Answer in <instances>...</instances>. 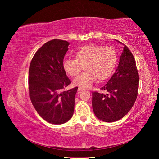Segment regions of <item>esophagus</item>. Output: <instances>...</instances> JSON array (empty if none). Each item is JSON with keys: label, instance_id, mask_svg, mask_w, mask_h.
I'll list each match as a JSON object with an SVG mask.
<instances>
[{"label": "esophagus", "instance_id": "1", "mask_svg": "<svg viewBox=\"0 0 159 159\" xmlns=\"http://www.w3.org/2000/svg\"><path fill=\"white\" fill-rule=\"evenodd\" d=\"M85 90V88H81V87H79V88H78V90L79 91H81V90Z\"/></svg>", "mask_w": 159, "mask_h": 159}]
</instances>
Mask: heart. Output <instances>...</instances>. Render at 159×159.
I'll list each match as a JSON object with an SVG mask.
<instances>
[{"mask_svg": "<svg viewBox=\"0 0 159 159\" xmlns=\"http://www.w3.org/2000/svg\"><path fill=\"white\" fill-rule=\"evenodd\" d=\"M117 54L111 47L88 45L78 48L75 59L66 58L62 61L64 71L71 76L79 75L74 80L76 85L89 88L97 79L105 80L111 76L117 64Z\"/></svg>", "mask_w": 159, "mask_h": 159, "instance_id": "1", "label": "heart"}]
</instances>
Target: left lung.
Instances as JSON below:
<instances>
[{
    "label": "left lung",
    "mask_w": 159,
    "mask_h": 159,
    "mask_svg": "<svg viewBox=\"0 0 159 159\" xmlns=\"http://www.w3.org/2000/svg\"><path fill=\"white\" fill-rule=\"evenodd\" d=\"M139 76L135 60L124 46L118 68L102 91L93 92V111L99 120L115 122L121 119L133 107L138 93Z\"/></svg>",
    "instance_id": "obj_1"
}]
</instances>
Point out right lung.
Wrapping results in <instances>:
<instances>
[{"label": "right lung", "mask_w": 159, "mask_h": 159, "mask_svg": "<svg viewBox=\"0 0 159 159\" xmlns=\"http://www.w3.org/2000/svg\"><path fill=\"white\" fill-rule=\"evenodd\" d=\"M66 41L53 39L39 48L29 69V95L35 109L47 122L62 124L72 117L78 87L71 83L62 67L68 50Z\"/></svg>", "instance_id": "right-lung-1"}]
</instances>
